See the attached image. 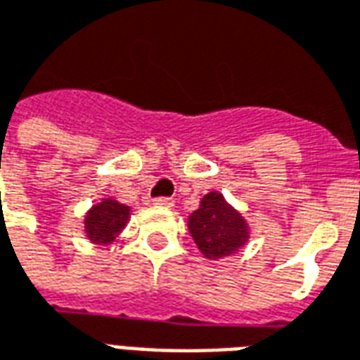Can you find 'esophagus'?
I'll list each match as a JSON object with an SVG mask.
<instances>
[{
    "mask_svg": "<svg viewBox=\"0 0 360 360\" xmlns=\"http://www.w3.org/2000/svg\"><path fill=\"white\" fill-rule=\"evenodd\" d=\"M154 206H158V208H172L173 198H169V196H158V198H154Z\"/></svg>",
    "mask_w": 360,
    "mask_h": 360,
    "instance_id": "1",
    "label": "esophagus"
}]
</instances>
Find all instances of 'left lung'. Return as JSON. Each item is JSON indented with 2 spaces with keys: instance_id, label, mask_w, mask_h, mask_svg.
<instances>
[{
  "instance_id": "obj_1",
  "label": "left lung",
  "mask_w": 360,
  "mask_h": 360,
  "mask_svg": "<svg viewBox=\"0 0 360 360\" xmlns=\"http://www.w3.org/2000/svg\"><path fill=\"white\" fill-rule=\"evenodd\" d=\"M188 231L204 257L214 260L233 255L249 239L245 219L219 193H208L200 200V208L188 216Z\"/></svg>"
}]
</instances>
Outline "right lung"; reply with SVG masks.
<instances>
[{
    "label": "right lung",
    "mask_w": 360,
    "mask_h": 360,
    "mask_svg": "<svg viewBox=\"0 0 360 360\" xmlns=\"http://www.w3.org/2000/svg\"><path fill=\"white\" fill-rule=\"evenodd\" d=\"M129 206L119 204L111 198H105L89 212L84 219V229L92 243L108 245L115 239V235L125 227L129 219Z\"/></svg>",
    "instance_id": "add662e5"
}]
</instances>
